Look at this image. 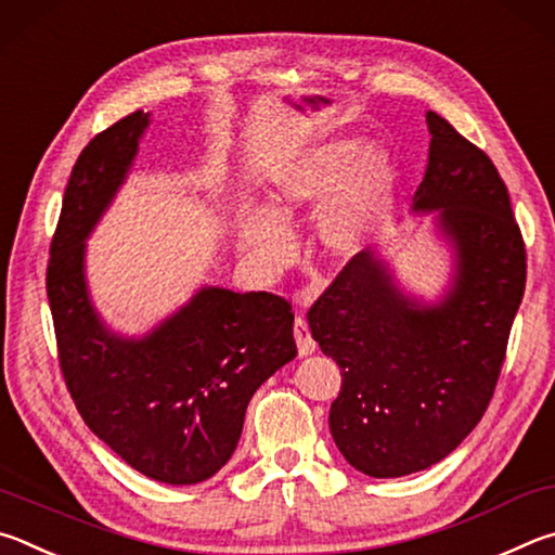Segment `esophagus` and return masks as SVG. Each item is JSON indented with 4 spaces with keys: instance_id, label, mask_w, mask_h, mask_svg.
I'll use <instances>...</instances> for the list:
<instances>
[{
    "instance_id": "obj_1",
    "label": "esophagus",
    "mask_w": 555,
    "mask_h": 555,
    "mask_svg": "<svg viewBox=\"0 0 555 555\" xmlns=\"http://www.w3.org/2000/svg\"><path fill=\"white\" fill-rule=\"evenodd\" d=\"M295 341L299 348V356H312L317 351V341L312 338V332H309L305 317L295 319Z\"/></svg>"
}]
</instances>
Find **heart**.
Returning a JSON list of instances; mask_svg holds the SVG:
<instances>
[{
	"mask_svg": "<svg viewBox=\"0 0 555 555\" xmlns=\"http://www.w3.org/2000/svg\"><path fill=\"white\" fill-rule=\"evenodd\" d=\"M395 178L392 153L383 143L328 141L283 165L268 190L266 209H241L233 236L253 266L272 272L293 256L287 227L314 209V233L328 258L348 260L380 229Z\"/></svg>",
	"mask_w": 555,
	"mask_h": 555,
	"instance_id": "b5f03b06",
	"label": "heart"
}]
</instances>
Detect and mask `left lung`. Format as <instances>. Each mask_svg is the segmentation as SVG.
Returning a JSON list of instances; mask_svg holds the SVG:
<instances>
[{"mask_svg":"<svg viewBox=\"0 0 555 555\" xmlns=\"http://www.w3.org/2000/svg\"><path fill=\"white\" fill-rule=\"evenodd\" d=\"M414 214L453 248L439 302L406 295L377 250L346 262L307 312L314 341L341 367L328 429L371 478H402L443 461L492 400L527 285V250L507 184L478 145L436 112Z\"/></svg>","mask_w":555,"mask_h":555,"instance_id":"1","label":"left lung"}]
</instances>
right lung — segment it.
<instances>
[{
    "label": "right lung",
    "mask_w": 555,
    "mask_h": 555,
    "mask_svg": "<svg viewBox=\"0 0 555 555\" xmlns=\"http://www.w3.org/2000/svg\"><path fill=\"white\" fill-rule=\"evenodd\" d=\"M151 112H133L85 145L67 180L46 289L57 358L94 436L145 478L194 485L241 439L253 392L297 356L293 305L270 293L202 287L141 338L102 322L87 289L85 241L129 175Z\"/></svg>",
    "instance_id": "add662e5"
}]
</instances>
